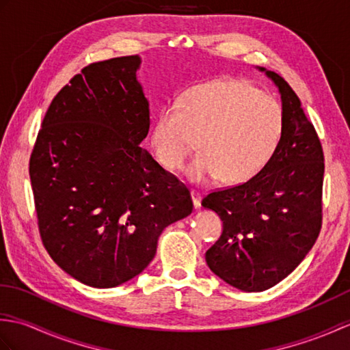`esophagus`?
I'll list each match as a JSON object with an SVG mask.
<instances>
[{"label": "esophagus", "mask_w": 350, "mask_h": 350, "mask_svg": "<svg viewBox=\"0 0 350 350\" xmlns=\"http://www.w3.org/2000/svg\"><path fill=\"white\" fill-rule=\"evenodd\" d=\"M191 197H192V202H194L196 209L202 207V194H200L198 191H191Z\"/></svg>", "instance_id": "obj_1"}]
</instances>
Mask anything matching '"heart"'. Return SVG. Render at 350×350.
I'll return each mask as SVG.
<instances>
[{"instance_id": "1", "label": "heart", "mask_w": 350, "mask_h": 350, "mask_svg": "<svg viewBox=\"0 0 350 350\" xmlns=\"http://www.w3.org/2000/svg\"><path fill=\"white\" fill-rule=\"evenodd\" d=\"M282 132V108L273 96L241 79L189 87L158 113L152 144L163 168L176 171L197 147L188 168L194 182L251 179L271 159Z\"/></svg>"}]
</instances>
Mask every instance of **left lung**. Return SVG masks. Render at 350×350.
<instances>
[{
	"label": "left lung",
	"mask_w": 350,
	"mask_h": 350,
	"mask_svg": "<svg viewBox=\"0 0 350 350\" xmlns=\"http://www.w3.org/2000/svg\"><path fill=\"white\" fill-rule=\"evenodd\" d=\"M260 70L281 94L280 143L248 182L212 191L202 202L222 221V233L206 251V263L243 292H263L284 280L313 248L323 217L321 139L284 78Z\"/></svg>",
	"instance_id": "obj_1"
}]
</instances>
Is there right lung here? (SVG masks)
Here are the masks:
<instances>
[{"label":"right lung","instance_id":"right-lung-1","mask_svg":"<svg viewBox=\"0 0 350 350\" xmlns=\"http://www.w3.org/2000/svg\"><path fill=\"white\" fill-rule=\"evenodd\" d=\"M139 63L85 66L52 99L29 158L44 250L98 288L143 272L162 230L194 207L188 188L139 146L150 128Z\"/></svg>","mask_w":350,"mask_h":350}]
</instances>
